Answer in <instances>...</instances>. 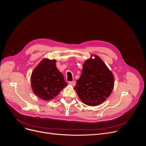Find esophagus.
I'll list each match as a JSON object with an SVG mask.
<instances>
[{
    "instance_id": "obj_1",
    "label": "esophagus",
    "mask_w": 146,
    "mask_h": 146,
    "mask_svg": "<svg viewBox=\"0 0 146 146\" xmlns=\"http://www.w3.org/2000/svg\"><path fill=\"white\" fill-rule=\"evenodd\" d=\"M69 83L70 84H71L72 86H76V81H69Z\"/></svg>"
}]
</instances>
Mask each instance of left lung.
<instances>
[{"label": "left lung", "instance_id": "8db88e82", "mask_svg": "<svg viewBox=\"0 0 146 146\" xmlns=\"http://www.w3.org/2000/svg\"><path fill=\"white\" fill-rule=\"evenodd\" d=\"M87 60L74 88L81 101L95 106L110 96L114 87V76L103 60L97 55Z\"/></svg>", "mask_w": 146, "mask_h": 146}]
</instances>
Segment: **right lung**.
Listing matches in <instances>:
<instances>
[{
  "mask_svg": "<svg viewBox=\"0 0 146 146\" xmlns=\"http://www.w3.org/2000/svg\"><path fill=\"white\" fill-rule=\"evenodd\" d=\"M55 62L54 59H44L32 74L31 86L35 94L45 100L53 99L68 84Z\"/></svg>",
  "mask_w": 146,
  "mask_h": 146,
  "instance_id": "obj_1",
  "label": "right lung"
}]
</instances>
